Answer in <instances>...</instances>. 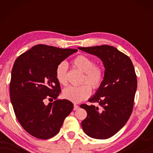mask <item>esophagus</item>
Instances as JSON below:
<instances>
[{
	"instance_id": "1",
	"label": "esophagus",
	"mask_w": 153,
	"mask_h": 153,
	"mask_svg": "<svg viewBox=\"0 0 153 153\" xmlns=\"http://www.w3.org/2000/svg\"><path fill=\"white\" fill-rule=\"evenodd\" d=\"M79 108V106L78 105H76V104H74V110H77L78 108Z\"/></svg>"
}]
</instances>
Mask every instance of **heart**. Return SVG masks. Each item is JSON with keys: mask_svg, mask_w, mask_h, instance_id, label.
I'll list each match as a JSON object with an SVG mask.
<instances>
[{"mask_svg": "<svg viewBox=\"0 0 153 153\" xmlns=\"http://www.w3.org/2000/svg\"><path fill=\"white\" fill-rule=\"evenodd\" d=\"M72 62L75 68L83 72L81 81L83 83L79 86L66 88L62 95L65 99L78 103L89 97L91 93V88L95 91L100 88L104 83L105 73L103 67L95 64L93 59L85 55L77 56ZM67 73L68 65L65 62H61L56 68V77L62 85L68 84Z\"/></svg>", "mask_w": 153, "mask_h": 153, "instance_id": "b5f03b06", "label": "heart"}]
</instances>
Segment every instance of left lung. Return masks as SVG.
I'll use <instances>...</instances> for the list:
<instances>
[{
	"mask_svg": "<svg viewBox=\"0 0 153 153\" xmlns=\"http://www.w3.org/2000/svg\"><path fill=\"white\" fill-rule=\"evenodd\" d=\"M78 49L101 58L105 68L103 84L89 100L100 106L81 104L88 114L81 126L89 137L108 139L124 127L132 113L137 88L134 68L128 56L111 46Z\"/></svg>",
	"mask_w": 153,
	"mask_h": 153,
	"instance_id": "1",
	"label": "left lung"
}]
</instances>
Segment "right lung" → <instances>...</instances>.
<instances>
[{"label":"right lung","mask_w":153,"mask_h":153,"mask_svg":"<svg viewBox=\"0 0 153 153\" xmlns=\"http://www.w3.org/2000/svg\"><path fill=\"white\" fill-rule=\"evenodd\" d=\"M77 51L37 45L21 54L14 62L10 100L20 125L33 137L39 139L54 137L74 108L72 102L58 98L61 89L56 68ZM47 100L53 102L47 105Z\"/></svg>","instance_id":"obj_1"}]
</instances>
